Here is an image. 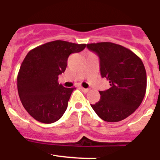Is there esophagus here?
<instances>
[{
    "instance_id": "1",
    "label": "esophagus",
    "mask_w": 160,
    "mask_h": 160,
    "mask_svg": "<svg viewBox=\"0 0 160 160\" xmlns=\"http://www.w3.org/2000/svg\"><path fill=\"white\" fill-rule=\"evenodd\" d=\"M80 88H81V90L83 91V92H84V93H87L88 92V91H89L88 88H82V87Z\"/></svg>"
}]
</instances>
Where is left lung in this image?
Here are the masks:
<instances>
[{
    "label": "left lung",
    "mask_w": 160,
    "mask_h": 160,
    "mask_svg": "<svg viewBox=\"0 0 160 160\" xmlns=\"http://www.w3.org/2000/svg\"><path fill=\"white\" fill-rule=\"evenodd\" d=\"M100 58L101 77L111 88L100 91V100L91 104L104 121L118 122L132 115L141 104L147 88V74L141 59L123 46L111 42L87 44Z\"/></svg>",
    "instance_id": "left-lung-1"
}]
</instances>
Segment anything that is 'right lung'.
Returning a JSON list of instances; mask_svg holds the SVG:
<instances>
[{
  "mask_svg": "<svg viewBox=\"0 0 160 160\" xmlns=\"http://www.w3.org/2000/svg\"><path fill=\"white\" fill-rule=\"evenodd\" d=\"M85 44L55 41L28 52L17 76V89L25 110L36 120L52 123L62 117L75 88H64L58 76L64 72L70 54Z\"/></svg>",
  "mask_w": 160,
  "mask_h": 160,
  "instance_id": "add662e5",
  "label": "right lung"
}]
</instances>
